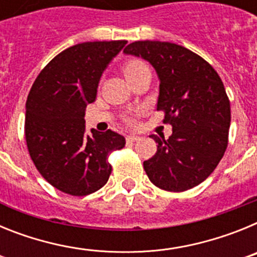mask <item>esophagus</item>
<instances>
[{
  "label": "esophagus",
  "instance_id": "esophagus-1",
  "mask_svg": "<svg viewBox=\"0 0 257 257\" xmlns=\"http://www.w3.org/2000/svg\"><path fill=\"white\" fill-rule=\"evenodd\" d=\"M126 139H127V142L133 143V142H138V140H139L140 138L138 135H134V134H133V135H127Z\"/></svg>",
  "mask_w": 257,
  "mask_h": 257
}]
</instances>
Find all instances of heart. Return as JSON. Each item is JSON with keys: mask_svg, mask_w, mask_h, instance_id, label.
<instances>
[{"mask_svg": "<svg viewBox=\"0 0 257 257\" xmlns=\"http://www.w3.org/2000/svg\"><path fill=\"white\" fill-rule=\"evenodd\" d=\"M144 68H147V64H145L144 61H142V60L134 59V60L127 61L126 64L123 65L124 77L127 78V77L133 76V74H135L136 72H139V70L144 69ZM127 122H128V123H133L134 119L133 118H127Z\"/></svg>", "mask_w": 257, "mask_h": 257, "instance_id": "1", "label": "heart"}]
</instances>
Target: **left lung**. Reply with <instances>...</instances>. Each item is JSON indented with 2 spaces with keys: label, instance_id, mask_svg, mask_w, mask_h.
Segmentation results:
<instances>
[{
  "label": "left lung",
  "instance_id": "obj_1",
  "mask_svg": "<svg viewBox=\"0 0 257 257\" xmlns=\"http://www.w3.org/2000/svg\"><path fill=\"white\" fill-rule=\"evenodd\" d=\"M149 61L160 79L157 110L165 112L172 135L144 161L149 180L163 190L184 192L213 172L228 147L230 103L221 78L205 59L180 45L138 41L123 50Z\"/></svg>",
  "mask_w": 257,
  "mask_h": 257
}]
</instances>
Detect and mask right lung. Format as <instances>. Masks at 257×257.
<instances>
[{"label": "right lung", "instance_id": "obj_1", "mask_svg": "<svg viewBox=\"0 0 257 257\" xmlns=\"http://www.w3.org/2000/svg\"><path fill=\"white\" fill-rule=\"evenodd\" d=\"M127 41H96L61 51L41 70L26 104V140L45 180L82 197L103 188L112 172L108 157L126 140L108 130L86 134L85 112L96 99L101 74Z\"/></svg>", "mask_w": 257, "mask_h": 257}]
</instances>
